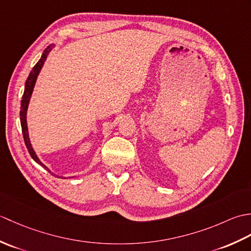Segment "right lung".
Here are the masks:
<instances>
[{
  "label": "right lung",
  "instance_id": "add662e5",
  "mask_svg": "<svg viewBox=\"0 0 251 251\" xmlns=\"http://www.w3.org/2000/svg\"><path fill=\"white\" fill-rule=\"evenodd\" d=\"M52 46H54V45H50L44 50L43 55H42V57H41V59L36 62V65L33 67V69H32V71L30 72L28 78H26L25 85V92H24V95H23V100H21V106H20V124H21V129H23V135H24V140H25V147H26V149H28L31 157L33 158L37 164H40L41 166L45 167V169H47V170H49V168H47L45 165H43L40 162L39 157L36 156L35 152L33 151V149H32V147H31L30 139H29V134H28V127H26L25 115H26V109H28V104H29L31 94H32V92H33V87H34V84H35V81H36V77H37V75H39L41 69L44 65V61L47 58V55H49V52L51 50ZM49 172H50V170H49Z\"/></svg>",
  "mask_w": 251,
  "mask_h": 251
}]
</instances>
